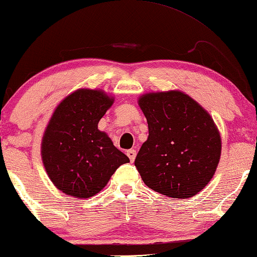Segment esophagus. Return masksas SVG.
Listing matches in <instances>:
<instances>
[{
    "label": "esophagus",
    "instance_id": "esophagus-1",
    "mask_svg": "<svg viewBox=\"0 0 257 257\" xmlns=\"http://www.w3.org/2000/svg\"><path fill=\"white\" fill-rule=\"evenodd\" d=\"M126 156L129 157V159H131V162H134L135 160V157H137V151L135 150H129V151H126Z\"/></svg>",
    "mask_w": 257,
    "mask_h": 257
}]
</instances>
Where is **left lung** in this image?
<instances>
[{"label": "left lung", "instance_id": "left-lung-1", "mask_svg": "<svg viewBox=\"0 0 257 257\" xmlns=\"http://www.w3.org/2000/svg\"><path fill=\"white\" fill-rule=\"evenodd\" d=\"M148 139L135 166L148 188L187 199L211 182L221 156V138L208 111L184 92H150L139 97Z\"/></svg>", "mask_w": 257, "mask_h": 257}]
</instances>
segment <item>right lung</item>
Returning a JSON list of instances; mask_svg holds the SVG:
<instances>
[{"mask_svg": "<svg viewBox=\"0 0 257 257\" xmlns=\"http://www.w3.org/2000/svg\"><path fill=\"white\" fill-rule=\"evenodd\" d=\"M115 97L103 89L79 88L57 105L44 134L40 154L46 174L66 195L88 199L103 190L129 158L113 146L98 123Z\"/></svg>", "mask_w": 257, "mask_h": 257, "instance_id": "right-lung-1", "label": "right lung"}]
</instances>
